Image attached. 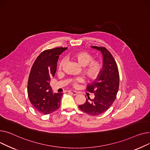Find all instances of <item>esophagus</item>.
<instances>
[{"label":"esophagus","mask_w":150,"mask_h":150,"mask_svg":"<svg viewBox=\"0 0 150 150\" xmlns=\"http://www.w3.org/2000/svg\"><path fill=\"white\" fill-rule=\"evenodd\" d=\"M69 93H71L72 94H73L74 96H76L78 94V93L77 91H73V90H69Z\"/></svg>","instance_id":"34e87169"}]
</instances>
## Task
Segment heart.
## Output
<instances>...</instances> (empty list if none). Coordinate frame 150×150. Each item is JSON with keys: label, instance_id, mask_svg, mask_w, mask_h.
I'll list each match as a JSON object with an SVG mask.
<instances>
[{"label": "heart", "instance_id": "obj_1", "mask_svg": "<svg viewBox=\"0 0 150 150\" xmlns=\"http://www.w3.org/2000/svg\"><path fill=\"white\" fill-rule=\"evenodd\" d=\"M72 59L77 62L81 67H83V73L89 80H95L101 73L102 65L98 60H93V56L86 51H80L71 56ZM64 61L61 60L59 63V68L62 67ZM81 79H76L73 81V85L81 82Z\"/></svg>", "mask_w": 150, "mask_h": 150}]
</instances>
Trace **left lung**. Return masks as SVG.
I'll list each match as a JSON object with an SVG mask.
<instances>
[{
    "label": "left lung",
    "mask_w": 150,
    "mask_h": 150,
    "mask_svg": "<svg viewBox=\"0 0 150 150\" xmlns=\"http://www.w3.org/2000/svg\"><path fill=\"white\" fill-rule=\"evenodd\" d=\"M92 48L102 52L103 68L95 82L86 89L94 93V98L91 99L88 97L85 103L79 105V108L90 115L98 116L106 111L116 98L119 88V73L115 60L106 48L97 46Z\"/></svg>",
    "instance_id": "8db88e82"
}]
</instances>
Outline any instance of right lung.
I'll use <instances>...</instances> for the list:
<instances>
[{"label":"right lung","instance_id":"1","mask_svg":"<svg viewBox=\"0 0 150 150\" xmlns=\"http://www.w3.org/2000/svg\"><path fill=\"white\" fill-rule=\"evenodd\" d=\"M67 48L58 47L43 51L31 67L27 88L29 100L34 108L43 114L53 112L60 107L63 93H52L50 82L56 74L59 56Z\"/></svg>","mask_w":150,"mask_h":150}]
</instances>
